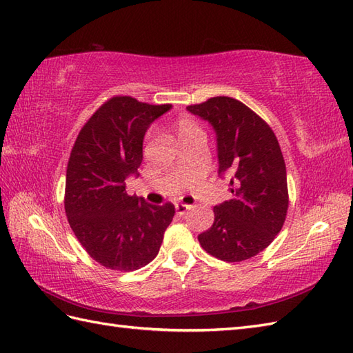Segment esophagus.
Masks as SVG:
<instances>
[{
	"mask_svg": "<svg viewBox=\"0 0 353 353\" xmlns=\"http://www.w3.org/2000/svg\"><path fill=\"white\" fill-rule=\"evenodd\" d=\"M192 205H187V203H175V210L178 216H184L190 211Z\"/></svg>",
	"mask_w": 353,
	"mask_h": 353,
	"instance_id": "1",
	"label": "esophagus"
}]
</instances>
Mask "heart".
I'll return each instance as SVG.
<instances>
[{
	"mask_svg": "<svg viewBox=\"0 0 353 353\" xmlns=\"http://www.w3.org/2000/svg\"><path fill=\"white\" fill-rule=\"evenodd\" d=\"M174 131H175V134H176L179 143H181V145H184L185 142H189V140H192L194 137L203 136V131L199 127V123L194 121L192 116H187V114L176 117L175 122H174ZM150 140H151V134L148 132L146 137H145V145L146 146L150 145Z\"/></svg>",
	"mask_w": 353,
	"mask_h": 353,
	"instance_id": "b5f03b06",
	"label": "heart"
}]
</instances>
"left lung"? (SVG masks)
Returning a JSON list of instances; mask_svg holds the SVG:
<instances>
[{
    "label": "left lung",
    "instance_id": "obj_1",
    "mask_svg": "<svg viewBox=\"0 0 353 353\" xmlns=\"http://www.w3.org/2000/svg\"><path fill=\"white\" fill-rule=\"evenodd\" d=\"M216 130L219 174L231 176L232 199L213 208L214 222L198 236L219 260L240 263L260 254L283 228L287 170L275 132L240 101L214 97L187 107Z\"/></svg>",
    "mask_w": 353,
    "mask_h": 353
}]
</instances>
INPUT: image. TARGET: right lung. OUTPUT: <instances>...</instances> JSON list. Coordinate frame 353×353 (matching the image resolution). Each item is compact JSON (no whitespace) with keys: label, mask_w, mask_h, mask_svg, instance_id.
I'll return each instance as SVG.
<instances>
[{"label":"right lung","mask_w":353,"mask_h":353,"mask_svg":"<svg viewBox=\"0 0 353 353\" xmlns=\"http://www.w3.org/2000/svg\"><path fill=\"white\" fill-rule=\"evenodd\" d=\"M170 104L108 98L83 125L69 155L65 211L75 237L105 269L132 272L157 256L175 214L174 203L151 205L128 194L125 179L143 160V136Z\"/></svg>","instance_id":"right-lung-1"}]
</instances>
